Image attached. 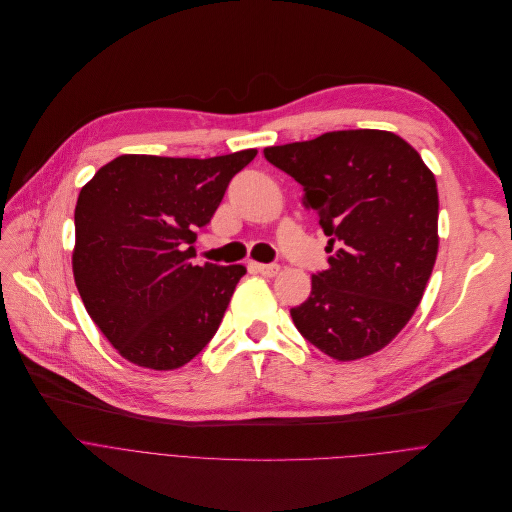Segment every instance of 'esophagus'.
<instances>
[{"mask_svg": "<svg viewBox=\"0 0 512 512\" xmlns=\"http://www.w3.org/2000/svg\"><path fill=\"white\" fill-rule=\"evenodd\" d=\"M254 268L264 277H275V275H279V270H281L279 264H260V262H256Z\"/></svg>", "mask_w": 512, "mask_h": 512, "instance_id": "34e87169", "label": "esophagus"}]
</instances>
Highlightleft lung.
<instances>
[{"mask_svg": "<svg viewBox=\"0 0 512 512\" xmlns=\"http://www.w3.org/2000/svg\"><path fill=\"white\" fill-rule=\"evenodd\" d=\"M304 188L330 237L328 268L291 318L337 362L393 341L424 297L438 254V188L417 150L386 130H339L264 148Z\"/></svg>", "mask_w": 512, "mask_h": 512, "instance_id": "1", "label": "left lung"}]
</instances>
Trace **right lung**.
I'll use <instances>...</instances> for the list:
<instances>
[{"instance_id":"add662e5","label":"right lung","mask_w":512,"mask_h":512,"mask_svg":"<svg viewBox=\"0 0 512 512\" xmlns=\"http://www.w3.org/2000/svg\"><path fill=\"white\" fill-rule=\"evenodd\" d=\"M256 155H122L82 186L74 281L88 316L130 364L177 370L215 337L246 266H198L192 244Z\"/></svg>"}]
</instances>
